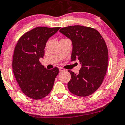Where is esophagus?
<instances>
[{"label":"esophagus","instance_id":"34e87169","mask_svg":"<svg viewBox=\"0 0 125 125\" xmlns=\"http://www.w3.org/2000/svg\"><path fill=\"white\" fill-rule=\"evenodd\" d=\"M59 72H64V71L65 70H64V69H63V68H62V67H59Z\"/></svg>","mask_w":125,"mask_h":125}]
</instances>
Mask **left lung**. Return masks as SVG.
I'll return each mask as SVG.
<instances>
[{"mask_svg": "<svg viewBox=\"0 0 125 125\" xmlns=\"http://www.w3.org/2000/svg\"><path fill=\"white\" fill-rule=\"evenodd\" d=\"M72 42V61L78 59L81 64L78 74L69 70L71 80L68 88L81 97L91 95L100 86L108 67V49L104 40L94 28L74 25L60 29Z\"/></svg>", "mask_w": 125, "mask_h": 125, "instance_id": "obj_1", "label": "left lung"}]
</instances>
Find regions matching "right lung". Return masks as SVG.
I'll return each instance as SVG.
<instances>
[{
    "label": "right lung",
    "mask_w": 125,
    "mask_h": 125,
    "mask_svg": "<svg viewBox=\"0 0 125 125\" xmlns=\"http://www.w3.org/2000/svg\"><path fill=\"white\" fill-rule=\"evenodd\" d=\"M60 27H37L22 35L14 51L12 70L21 89L25 95L38 100L45 97L52 89L59 69L48 70L41 64L49 38Z\"/></svg>",
    "instance_id": "add662e5"
}]
</instances>
